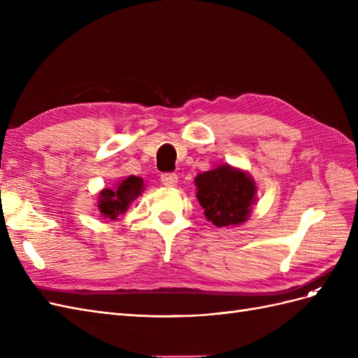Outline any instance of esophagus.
Instances as JSON below:
<instances>
[{
  "mask_svg": "<svg viewBox=\"0 0 358 358\" xmlns=\"http://www.w3.org/2000/svg\"><path fill=\"white\" fill-rule=\"evenodd\" d=\"M161 182H162V185L167 187V188L176 187L178 175H176V173H164V175L161 176Z\"/></svg>",
  "mask_w": 358,
  "mask_h": 358,
  "instance_id": "obj_1",
  "label": "esophagus"
}]
</instances>
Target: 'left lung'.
<instances>
[{"instance_id": "obj_1", "label": "left lung", "mask_w": 358, "mask_h": 358, "mask_svg": "<svg viewBox=\"0 0 358 358\" xmlns=\"http://www.w3.org/2000/svg\"><path fill=\"white\" fill-rule=\"evenodd\" d=\"M194 183L206 220L212 221L218 229L241 225L249 220L255 203L257 183L248 171L221 164L200 173Z\"/></svg>"}]
</instances>
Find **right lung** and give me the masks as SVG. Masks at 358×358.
<instances>
[{"mask_svg": "<svg viewBox=\"0 0 358 358\" xmlns=\"http://www.w3.org/2000/svg\"><path fill=\"white\" fill-rule=\"evenodd\" d=\"M145 189L143 179L138 176H128L124 180L115 183L110 188H104L99 192V203H96V208H99L100 213L104 218L115 221L117 220L119 215L127 212L140 194Z\"/></svg>", "mask_w": 358, "mask_h": 358, "instance_id": "1", "label": "right lung"}]
</instances>
